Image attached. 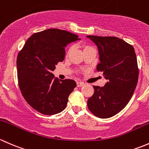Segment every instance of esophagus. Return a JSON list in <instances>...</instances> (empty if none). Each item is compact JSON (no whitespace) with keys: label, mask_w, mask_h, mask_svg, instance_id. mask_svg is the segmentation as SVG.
Segmentation results:
<instances>
[{"label":"esophagus","mask_w":149,"mask_h":149,"mask_svg":"<svg viewBox=\"0 0 149 149\" xmlns=\"http://www.w3.org/2000/svg\"><path fill=\"white\" fill-rule=\"evenodd\" d=\"M85 85V83L82 82H77V87H81V86H83Z\"/></svg>","instance_id":"obj_1"}]
</instances>
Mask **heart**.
<instances>
[{
  "mask_svg": "<svg viewBox=\"0 0 149 149\" xmlns=\"http://www.w3.org/2000/svg\"><path fill=\"white\" fill-rule=\"evenodd\" d=\"M90 48H93V47H85V49H84V50L85 49H90Z\"/></svg>",
  "mask_w": 149,
  "mask_h": 149,
  "instance_id": "obj_1",
  "label": "heart"
}]
</instances>
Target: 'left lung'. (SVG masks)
Returning a JSON list of instances; mask_svg holds the SVG:
<instances>
[{"instance_id":"1","label":"left lung","mask_w":149,"mask_h":149,"mask_svg":"<svg viewBox=\"0 0 149 149\" xmlns=\"http://www.w3.org/2000/svg\"><path fill=\"white\" fill-rule=\"evenodd\" d=\"M97 47V71L107 82L93 86L94 94L87 100L89 110L100 118H108L121 111L128 103L137 85L139 69L134 48L113 36H87Z\"/></svg>"}]
</instances>
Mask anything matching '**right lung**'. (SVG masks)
<instances>
[{"label":"right lung","mask_w":149,"mask_h":149,"mask_svg":"<svg viewBox=\"0 0 149 149\" xmlns=\"http://www.w3.org/2000/svg\"><path fill=\"white\" fill-rule=\"evenodd\" d=\"M81 40L78 36L57 29L32 35L17 57L18 85L29 105L44 115L60 113L77 86L73 79L58 80L52 74L65 56V47Z\"/></svg>","instance_id":"obj_1"}]
</instances>
